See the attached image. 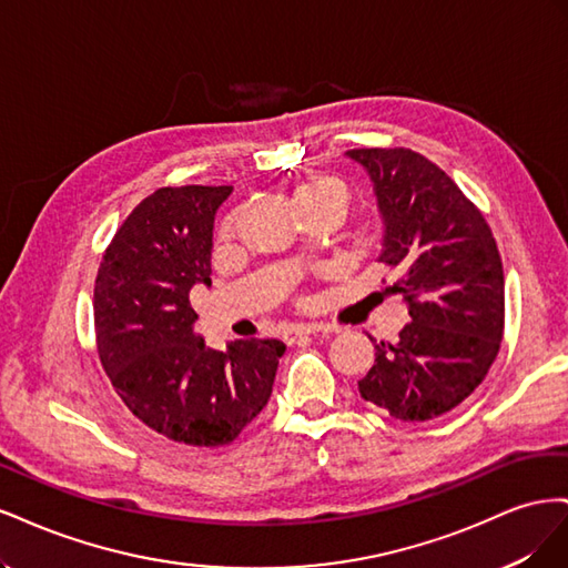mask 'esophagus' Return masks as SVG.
Masks as SVG:
<instances>
[{
    "instance_id": "obj_1",
    "label": "esophagus",
    "mask_w": 568,
    "mask_h": 568,
    "mask_svg": "<svg viewBox=\"0 0 568 568\" xmlns=\"http://www.w3.org/2000/svg\"><path fill=\"white\" fill-rule=\"evenodd\" d=\"M320 332H332V326L329 324H296V326H291L288 332H284V341L294 343L301 336H311V334H320Z\"/></svg>"
}]
</instances>
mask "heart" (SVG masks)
<instances>
[{"instance_id":"1","label":"heart","mask_w":568,"mask_h":568,"mask_svg":"<svg viewBox=\"0 0 568 568\" xmlns=\"http://www.w3.org/2000/svg\"><path fill=\"white\" fill-rule=\"evenodd\" d=\"M288 201L298 215L332 213L341 220L351 209V189L341 178L313 175L291 189ZM222 234L225 236L232 234V222H227Z\"/></svg>"}]
</instances>
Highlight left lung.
<instances>
[{
	"mask_svg": "<svg viewBox=\"0 0 568 568\" xmlns=\"http://www.w3.org/2000/svg\"><path fill=\"white\" fill-rule=\"evenodd\" d=\"M367 170L384 222L379 261L409 320L374 343L359 395L400 422L457 407L486 379L505 332V274L486 217L443 170L412 149H351Z\"/></svg>",
	"mask_w": 568,
	"mask_h": 568,
	"instance_id": "8db88e82",
	"label": "left lung"
}]
</instances>
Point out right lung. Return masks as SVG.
Returning <instances> with one entry per match:
<instances>
[{
    "instance_id": "add662e5",
    "label": "right lung",
    "mask_w": 568,
    "mask_h": 568,
    "mask_svg": "<svg viewBox=\"0 0 568 568\" xmlns=\"http://www.w3.org/2000/svg\"><path fill=\"white\" fill-rule=\"evenodd\" d=\"M232 186H161L115 232L94 284L101 365L132 415L161 436L217 448L232 443L272 395L286 346L242 338L205 346L189 303L211 286L213 222Z\"/></svg>"
}]
</instances>
